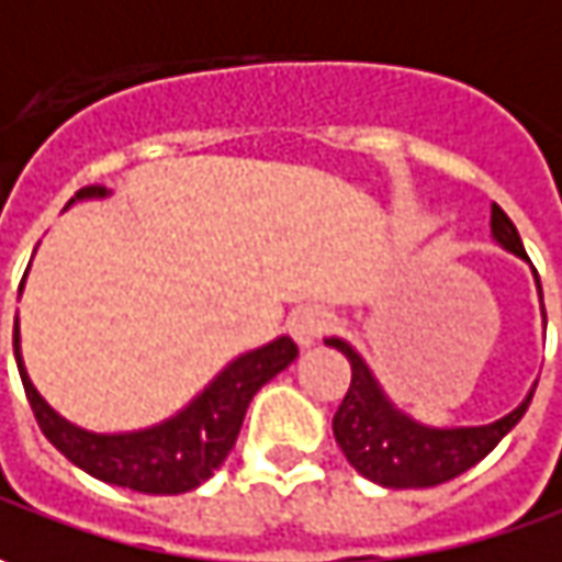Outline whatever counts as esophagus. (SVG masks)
<instances>
[{
	"label": "esophagus",
	"mask_w": 562,
	"mask_h": 562,
	"mask_svg": "<svg viewBox=\"0 0 562 562\" xmlns=\"http://www.w3.org/2000/svg\"><path fill=\"white\" fill-rule=\"evenodd\" d=\"M333 314L324 311V307H299L292 317H289V333H292V339L299 342V346H311V342H317L321 336H327L329 329H333Z\"/></svg>",
	"instance_id": "esophagus-1"
}]
</instances>
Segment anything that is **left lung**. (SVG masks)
<instances>
[{
  "label": "left lung",
  "instance_id": "left-lung-1",
  "mask_svg": "<svg viewBox=\"0 0 562 562\" xmlns=\"http://www.w3.org/2000/svg\"><path fill=\"white\" fill-rule=\"evenodd\" d=\"M491 233L501 248L528 260L513 220L497 204L491 207ZM535 282H538V295H541L538 273H535ZM327 346L339 349L352 364L349 393L333 415V437L358 475H364L374 484H383V487H396V491L434 487V484H443L450 477L469 472L513 427L519 425V418L535 396V390H528L522 403L491 425L430 427L408 418L405 412L390 403V396L383 393V386L371 374V368L364 364V358L355 352L346 339L333 336L327 339Z\"/></svg>",
  "mask_w": 562,
  "mask_h": 562
}]
</instances>
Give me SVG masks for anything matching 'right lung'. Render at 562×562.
Listing matches in <instances>:
<instances>
[{
    "instance_id": "1",
    "label": "right lung",
    "mask_w": 562,
    "mask_h": 562,
    "mask_svg": "<svg viewBox=\"0 0 562 562\" xmlns=\"http://www.w3.org/2000/svg\"><path fill=\"white\" fill-rule=\"evenodd\" d=\"M106 194L110 191L103 184H87L68 201V207L75 201L106 198ZM21 289H24V280H21ZM12 342L27 403L34 408V418L40 430L46 434V440L68 462L85 469L87 475L128 487V491H140V494H184V491H194L201 481H207L235 447V437L241 430L248 403L255 400L257 390L299 358V346L289 336H280L255 352L238 355L235 361H229L204 386V393H198L172 418L144 427V430H128V434H93V430L65 422L59 412L49 408V403L40 396L37 386L24 371L18 321H14Z\"/></svg>"
}]
</instances>
